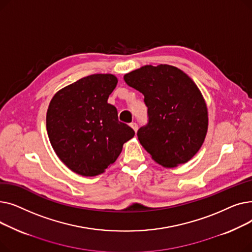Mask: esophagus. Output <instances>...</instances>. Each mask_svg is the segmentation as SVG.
<instances>
[{
  "label": "esophagus",
  "instance_id": "34e87169",
  "mask_svg": "<svg viewBox=\"0 0 252 252\" xmlns=\"http://www.w3.org/2000/svg\"><path fill=\"white\" fill-rule=\"evenodd\" d=\"M130 127L133 128V129L136 131V133H137V130H138V125H137L136 123H131V124H130Z\"/></svg>",
  "mask_w": 252,
  "mask_h": 252
}]
</instances>
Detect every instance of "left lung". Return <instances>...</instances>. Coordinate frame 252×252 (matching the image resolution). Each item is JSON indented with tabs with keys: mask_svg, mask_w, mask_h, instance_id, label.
Segmentation results:
<instances>
[{
	"mask_svg": "<svg viewBox=\"0 0 252 252\" xmlns=\"http://www.w3.org/2000/svg\"><path fill=\"white\" fill-rule=\"evenodd\" d=\"M144 95L148 124L138 139L157 163L176 167L199 151L208 127V113L201 92L175 66L145 65L124 76Z\"/></svg>",
	"mask_w": 252,
	"mask_h": 252,
	"instance_id": "8db88e82",
	"label": "left lung"
}]
</instances>
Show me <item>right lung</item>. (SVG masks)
<instances>
[{"label": "right lung", "instance_id": "obj_1", "mask_svg": "<svg viewBox=\"0 0 252 252\" xmlns=\"http://www.w3.org/2000/svg\"><path fill=\"white\" fill-rule=\"evenodd\" d=\"M117 85L113 74H92L58 91L47 111V131L60 160L74 173L95 177L112 164L134 129L118 121L107 103Z\"/></svg>", "mask_w": 252, "mask_h": 252}]
</instances>
